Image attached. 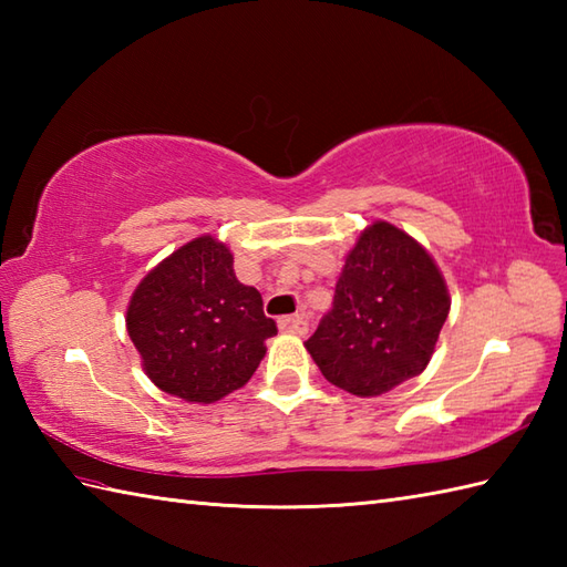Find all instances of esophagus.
Listing matches in <instances>:
<instances>
[{
    "mask_svg": "<svg viewBox=\"0 0 567 567\" xmlns=\"http://www.w3.org/2000/svg\"><path fill=\"white\" fill-rule=\"evenodd\" d=\"M280 329L285 333H295V336H305L309 331V321L305 315H295V317H282L280 321Z\"/></svg>",
    "mask_w": 567,
    "mask_h": 567,
    "instance_id": "esophagus-1",
    "label": "esophagus"
}]
</instances>
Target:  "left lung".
<instances>
[{
    "label": "left lung",
    "mask_w": 567,
    "mask_h": 567,
    "mask_svg": "<svg viewBox=\"0 0 567 567\" xmlns=\"http://www.w3.org/2000/svg\"><path fill=\"white\" fill-rule=\"evenodd\" d=\"M449 309V287L426 248L375 221L346 256L333 307L305 346L336 388L378 396L424 372Z\"/></svg>",
    "instance_id": "left-lung-1"
}]
</instances>
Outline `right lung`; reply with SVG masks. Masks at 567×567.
Instances as JSON below:
<instances>
[{"label": "right lung", "mask_w": 567, "mask_h": 567, "mask_svg": "<svg viewBox=\"0 0 567 567\" xmlns=\"http://www.w3.org/2000/svg\"><path fill=\"white\" fill-rule=\"evenodd\" d=\"M126 329L155 388L197 404L244 388L277 333L260 292L238 282L231 250L214 236L189 240L143 277Z\"/></svg>", "instance_id": "1"}]
</instances>
